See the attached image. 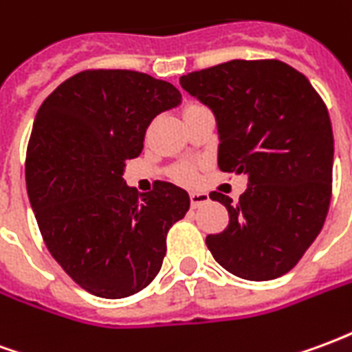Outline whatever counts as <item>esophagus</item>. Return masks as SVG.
Segmentation results:
<instances>
[{"mask_svg":"<svg viewBox=\"0 0 352 352\" xmlns=\"http://www.w3.org/2000/svg\"><path fill=\"white\" fill-rule=\"evenodd\" d=\"M209 201V196L206 192H192L190 194V206L192 207H199Z\"/></svg>","mask_w":352,"mask_h":352,"instance_id":"34e87169","label":"esophagus"}]
</instances>
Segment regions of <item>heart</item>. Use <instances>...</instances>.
<instances>
[{
    "label": "heart",
    "mask_w": 352,
    "mask_h": 352,
    "mask_svg": "<svg viewBox=\"0 0 352 352\" xmlns=\"http://www.w3.org/2000/svg\"><path fill=\"white\" fill-rule=\"evenodd\" d=\"M196 107H199V103H188V105L184 107V113ZM175 179L183 184H194L196 183V179H198V169L194 168V166H181V168H177Z\"/></svg>",
    "instance_id": "obj_1"
}]
</instances>
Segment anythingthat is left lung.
Instances as JSON below:
<instances>
[{
  "label": "left lung",
  "mask_w": 352,
  "mask_h": 352,
  "mask_svg": "<svg viewBox=\"0 0 352 352\" xmlns=\"http://www.w3.org/2000/svg\"><path fill=\"white\" fill-rule=\"evenodd\" d=\"M181 87L211 109L219 168L247 173L228 226L206 237L213 258L247 280L277 279L317 239L332 199L333 135L324 101L307 77L279 60H232L186 73Z\"/></svg>",
  "instance_id": "8db88e82"
}]
</instances>
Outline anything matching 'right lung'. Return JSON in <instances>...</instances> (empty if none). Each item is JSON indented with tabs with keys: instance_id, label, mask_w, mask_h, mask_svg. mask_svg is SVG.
Returning <instances> with one entry per match:
<instances>
[{
	"instance_id": "right-lung-1",
	"label": "right lung",
	"mask_w": 352,
	"mask_h": 352,
	"mask_svg": "<svg viewBox=\"0 0 352 352\" xmlns=\"http://www.w3.org/2000/svg\"><path fill=\"white\" fill-rule=\"evenodd\" d=\"M181 103L171 82L130 69H87L43 101L26 153V186L52 258L80 288L128 298L148 287L166 256V236L188 194L156 181L126 186L124 166L143 151L156 115Z\"/></svg>"
}]
</instances>
